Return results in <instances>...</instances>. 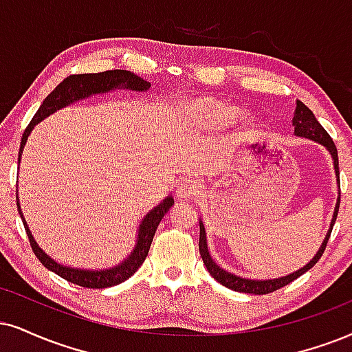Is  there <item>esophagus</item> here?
<instances>
[{
    "label": "esophagus",
    "mask_w": 352,
    "mask_h": 352,
    "mask_svg": "<svg viewBox=\"0 0 352 352\" xmlns=\"http://www.w3.org/2000/svg\"><path fill=\"white\" fill-rule=\"evenodd\" d=\"M175 194L179 201H189L190 197L199 194V184L194 179H183L176 186Z\"/></svg>",
    "instance_id": "1"
}]
</instances>
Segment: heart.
Instances as JSON below:
<instances>
[{
    "mask_svg": "<svg viewBox=\"0 0 352 352\" xmlns=\"http://www.w3.org/2000/svg\"><path fill=\"white\" fill-rule=\"evenodd\" d=\"M207 116H209V119L215 125H228L236 119L238 111L235 107L223 106V104H214V106H210L209 109H207ZM251 125H253L251 119H245V129L251 127Z\"/></svg>",
    "mask_w": 352,
    "mask_h": 352,
    "instance_id": "1",
    "label": "heart"
}]
</instances>
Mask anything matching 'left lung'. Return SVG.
<instances>
[{"label":"left lung","instance_id":"obj_1","mask_svg":"<svg viewBox=\"0 0 352 352\" xmlns=\"http://www.w3.org/2000/svg\"><path fill=\"white\" fill-rule=\"evenodd\" d=\"M292 127H294V135L320 143V145L324 146V150L328 151L329 156H331V160H333V168H335L336 184H338V199L335 204V210H333L331 222H329V228H328L327 235H324V240L322 241V245H320L318 251H316V254L310 259L309 263L305 264V266L297 269V271L290 272V274H285L280 277H272V279H250V277L233 274V272L227 271V269L219 266V264L214 261V258L210 256L209 245H207L206 227H204L202 219H199V228H201V235H199V251H201L202 261H204V264H206L207 271L210 272V276L214 277L217 282H220V284L225 285V287L235 290V292L263 296V294L274 292V290L290 284V282L296 280L297 277H300L302 274H305L309 269H311L316 263H318V259L322 258L324 248H327L328 238H329V235H331L333 225H335V220L338 217V209H340V194H341L340 192V168H338V150H336L335 143H333V140H331V137L327 133V130H324L322 127V124L316 120L314 112H311L302 101L296 102V112H294V117H292Z\"/></svg>","mask_w":352,"mask_h":352}]
</instances>
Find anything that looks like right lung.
Wrapping results in <instances>:
<instances>
[{"instance_id":"add662e5","label":"right lung","mask_w":352,"mask_h":352,"mask_svg":"<svg viewBox=\"0 0 352 352\" xmlns=\"http://www.w3.org/2000/svg\"><path fill=\"white\" fill-rule=\"evenodd\" d=\"M133 91V93H146L150 89V83L145 81L143 78L133 75L132 72L127 70H111V72H102V73H85V75H73L65 78L52 93L43 99V102L38 107V111L34 116V119L30 120V124L25 129L23 140H21V148H19V158L17 163H21V156H23L24 146L28 143V138L32 132L34 127L37 124H41L43 119L55 114L56 111L63 109V107L72 106L78 101H83L94 94H106L111 91ZM16 202H17V210H19L21 219H23L24 228L28 232L30 246H32L34 253L38 258L43 266L50 269L52 272L58 274L68 282L81 285V287L88 289H106L112 287V285L120 284V282L127 280L130 276H133L138 271V267L142 266L143 261L148 256L151 241H153L155 232L158 228L160 222L164 215L168 214L169 209L175 206V199L173 196H166L158 206L153 207L150 212H146V215L143 217L142 222L138 223L137 228V240L133 245L132 251H130L127 258H124L122 261L117 263L116 266L111 267H102V269H89V267H75L68 266V264L58 263L56 259L52 258L43 251L41 246L37 245L36 238H34L32 232H30L28 222H25L23 210H21L19 204V192L16 189Z\"/></svg>"}]
</instances>
